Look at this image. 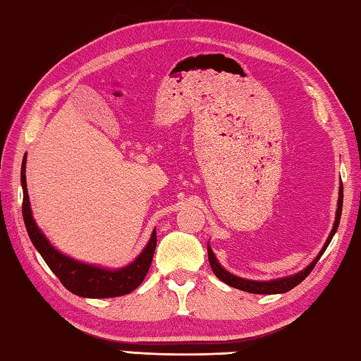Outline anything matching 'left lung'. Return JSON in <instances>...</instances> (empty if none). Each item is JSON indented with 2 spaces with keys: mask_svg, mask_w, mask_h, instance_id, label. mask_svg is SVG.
Wrapping results in <instances>:
<instances>
[{
  "mask_svg": "<svg viewBox=\"0 0 361 361\" xmlns=\"http://www.w3.org/2000/svg\"><path fill=\"white\" fill-rule=\"evenodd\" d=\"M341 212H343V185L339 188V200H338V211H336V220H334V226L330 233V236H328L326 243L324 245V249H322L320 254L317 255V258L309 264L306 269H302L301 273L295 274V276H290L286 277V279H277V281H269V282H257V281H247V279H243V277H238V276H233L228 271H225L222 267H220L219 262L216 260V255L212 254V250L209 245H207V257H209V264L214 271V274H216L220 281H224L225 283H228L230 287H235L239 290H244V292H249V293H258V295H274V293H286L288 290H292L293 287L298 286L300 282H302L306 279V277L311 274V271L314 269L315 264H317L319 258L324 254L325 249L328 247V244L331 243V239L334 236V233H336L338 226H339V220H341Z\"/></svg>",
  "mask_w": 361,
  "mask_h": 361,
  "instance_id": "1",
  "label": "left lung"
}]
</instances>
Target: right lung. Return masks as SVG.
<instances>
[{"instance_id":"1","label":"right lung","mask_w":361,"mask_h":361,"mask_svg":"<svg viewBox=\"0 0 361 361\" xmlns=\"http://www.w3.org/2000/svg\"><path fill=\"white\" fill-rule=\"evenodd\" d=\"M25 160L22 163V187H23V203L22 214L23 222L27 226L28 236L35 247L39 252L47 267L52 269V273L59 277L60 282L69 292L84 298H114V296H122L131 293L133 290L141 286L145 274L150 268L152 258H154L155 245H157V231L154 230L150 236L149 244L145 245L142 254L126 268L109 271L101 269L90 264L79 263L66 255L60 254L49 244L46 236L37 228L33 217H31L30 200L27 192V180H25Z\"/></svg>"}]
</instances>
